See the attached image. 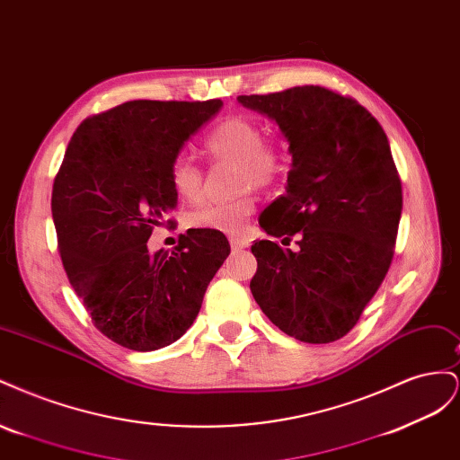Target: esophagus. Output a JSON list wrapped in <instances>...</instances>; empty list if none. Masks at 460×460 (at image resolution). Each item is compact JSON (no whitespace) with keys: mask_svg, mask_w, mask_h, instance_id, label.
<instances>
[{"mask_svg":"<svg viewBox=\"0 0 460 460\" xmlns=\"http://www.w3.org/2000/svg\"><path fill=\"white\" fill-rule=\"evenodd\" d=\"M230 245L232 249H235V252H240V249H245L249 245V242L245 238H238V235H232Z\"/></svg>","mask_w":460,"mask_h":460,"instance_id":"1","label":"esophagus"}]
</instances>
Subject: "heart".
<instances>
[{
	"instance_id": "heart-1",
	"label": "heart",
	"mask_w": 460,
	"mask_h": 460,
	"mask_svg": "<svg viewBox=\"0 0 460 460\" xmlns=\"http://www.w3.org/2000/svg\"><path fill=\"white\" fill-rule=\"evenodd\" d=\"M203 149L215 161L235 163L234 188L267 190L282 178L288 163V149L280 140L264 137L255 119L226 117L203 137ZM171 186L184 201H196L203 191L201 166L188 155H176L169 166ZM253 198L240 193L228 201H207L188 215L191 228H205L222 234L243 232L253 213Z\"/></svg>"
}]
</instances>
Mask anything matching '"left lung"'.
Instances as JSON below:
<instances>
[{"label": "left lung", "mask_w": 460, "mask_h": 460, "mask_svg": "<svg viewBox=\"0 0 460 460\" xmlns=\"http://www.w3.org/2000/svg\"><path fill=\"white\" fill-rule=\"evenodd\" d=\"M289 142L284 196L264 208L252 294L288 336L330 343L353 330L394 259L401 178L380 122L349 95L296 86L240 95ZM298 235L297 252L282 248Z\"/></svg>", "instance_id": "left-lung-1"}]
</instances>
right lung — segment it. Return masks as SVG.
<instances>
[{
    "mask_svg": "<svg viewBox=\"0 0 460 460\" xmlns=\"http://www.w3.org/2000/svg\"><path fill=\"white\" fill-rule=\"evenodd\" d=\"M220 107L117 105L80 124L55 176L51 215L68 282L93 326L127 349L155 351L182 338L230 253L226 235L205 228L180 234L172 253L147 249L176 207L171 161Z\"/></svg>",
    "mask_w": 460,
    "mask_h": 460,
    "instance_id": "obj_1",
    "label": "right lung"
}]
</instances>
